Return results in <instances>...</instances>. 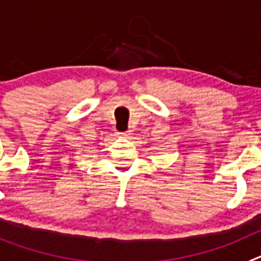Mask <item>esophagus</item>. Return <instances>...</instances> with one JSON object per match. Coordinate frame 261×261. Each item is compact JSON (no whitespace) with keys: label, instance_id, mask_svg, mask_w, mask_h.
Masks as SVG:
<instances>
[{"label":"esophagus","instance_id":"34e87169","mask_svg":"<svg viewBox=\"0 0 261 261\" xmlns=\"http://www.w3.org/2000/svg\"><path fill=\"white\" fill-rule=\"evenodd\" d=\"M130 130H125V132H119V136L120 137H130Z\"/></svg>","mask_w":261,"mask_h":261}]
</instances>
